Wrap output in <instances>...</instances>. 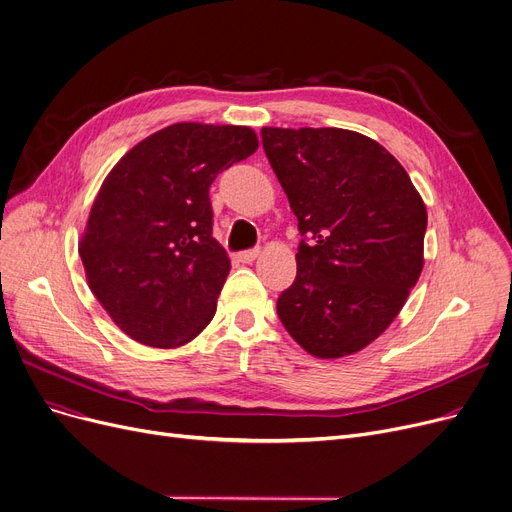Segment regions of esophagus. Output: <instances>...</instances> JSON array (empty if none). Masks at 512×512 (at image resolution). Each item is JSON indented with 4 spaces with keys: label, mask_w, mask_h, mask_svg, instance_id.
<instances>
[{
    "label": "esophagus",
    "mask_w": 512,
    "mask_h": 512,
    "mask_svg": "<svg viewBox=\"0 0 512 512\" xmlns=\"http://www.w3.org/2000/svg\"><path fill=\"white\" fill-rule=\"evenodd\" d=\"M259 255H261L259 249H249V251L238 253V261H240V263H253Z\"/></svg>",
    "instance_id": "obj_1"
}]
</instances>
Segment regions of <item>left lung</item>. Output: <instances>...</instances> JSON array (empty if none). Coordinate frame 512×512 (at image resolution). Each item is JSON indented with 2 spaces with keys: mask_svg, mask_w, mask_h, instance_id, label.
<instances>
[{
  "mask_svg": "<svg viewBox=\"0 0 512 512\" xmlns=\"http://www.w3.org/2000/svg\"><path fill=\"white\" fill-rule=\"evenodd\" d=\"M261 139L311 238L278 315L309 355H355L386 332L421 276L425 203L396 157L355 130L263 126Z\"/></svg>",
  "mask_w": 512,
  "mask_h": 512,
  "instance_id": "obj_1",
  "label": "left lung"
}]
</instances>
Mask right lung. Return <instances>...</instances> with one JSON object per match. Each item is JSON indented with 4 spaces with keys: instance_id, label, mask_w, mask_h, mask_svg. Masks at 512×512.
Here are the masks:
<instances>
[{
    "instance_id": "obj_1",
    "label": "right lung",
    "mask_w": 512,
    "mask_h": 512,
    "mask_svg": "<svg viewBox=\"0 0 512 512\" xmlns=\"http://www.w3.org/2000/svg\"><path fill=\"white\" fill-rule=\"evenodd\" d=\"M257 147L249 126L178 122L105 176L78 253L95 299L126 336L176 348L207 328L230 274L211 234L209 186Z\"/></svg>"
}]
</instances>
